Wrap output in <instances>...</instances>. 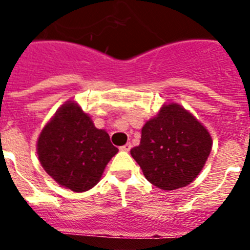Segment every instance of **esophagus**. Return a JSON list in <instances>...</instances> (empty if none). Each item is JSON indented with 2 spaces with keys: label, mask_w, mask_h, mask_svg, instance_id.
Returning <instances> with one entry per match:
<instances>
[{
  "label": "esophagus",
  "mask_w": 250,
  "mask_h": 250,
  "mask_svg": "<svg viewBox=\"0 0 250 250\" xmlns=\"http://www.w3.org/2000/svg\"><path fill=\"white\" fill-rule=\"evenodd\" d=\"M130 149H131V144H130V143H127V144L120 146L121 151H130Z\"/></svg>",
  "instance_id": "esophagus-1"
}]
</instances>
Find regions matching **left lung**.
Returning a JSON list of instances; mask_svg holds the SVG:
<instances>
[{
  "mask_svg": "<svg viewBox=\"0 0 250 250\" xmlns=\"http://www.w3.org/2000/svg\"><path fill=\"white\" fill-rule=\"evenodd\" d=\"M210 150L208 130L184 107L169 104L145 124L140 145L130 152L152 185L174 190L198 176Z\"/></svg>",
  "mask_w": 250,
  "mask_h": 250,
  "instance_id": "1",
  "label": "left lung"
}]
</instances>
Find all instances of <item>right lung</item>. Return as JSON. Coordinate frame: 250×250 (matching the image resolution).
I'll use <instances>...</instances> for the list:
<instances>
[{"label": "right lung", "instance_id": "1", "mask_svg": "<svg viewBox=\"0 0 250 250\" xmlns=\"http://www.w3.org/2000/svg\"><path fill=\"white\" fill-rule=\"evenodd\" d=\"M116 152L109 134L96 129L89 115L71 101L55 114L37 140V154L46 173L76 193L98 184Z\"/></svg>", "mask_w": 250, "mask_h": 250}]
</instances>
